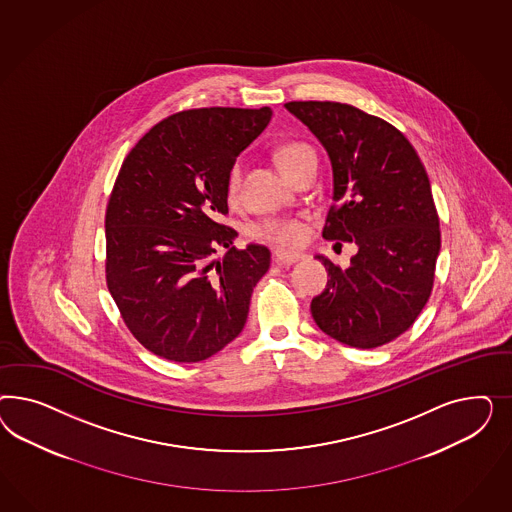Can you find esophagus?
Instances as JSON below:
<instances>
[{
  "instance_id": "esophagus-1",
  "label": "esophagus",
  "mask_w": 512,
  "mask_h": 512,
  "mask_svg": "<svg viewBox=\"0 0 512 512\" xmlns=\"http://www.w3.org/2000/svg\"><path fill=\"white\" fill-rule=\"evenodd\" d=\"M304 255L298 251H285V249H276L274 251V261L279 264H293L302 261Z\"/></svg>"
}]
</instances>
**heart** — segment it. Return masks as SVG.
Returning <instances> with one entry per match:
<instances>
[{
  "instance_id": "b5f03b06",
  "label": "heart",
  "mask_w": 512,
  "mask_h": 512,
  "mask_svg": "<svg viewBox=\"0 0 512 512\" xmlns=\"http://www.w3.org/2000/svg\"><path fill=\"white\" fill-rule=\"evenodd\" d=\"M276 155H278L281 169L287 174H293L306 161L317 159L315 150L308 142H302V140H291V142L281 144ZM242 174H244V161H242V157H236L227 171V193L231 197L238 193ZM251 236L261 242L289 248V246L300 244L306 238V223L302 217H268L251 227Z\"/></svg>"
}]
</instances>
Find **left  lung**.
<instances>
[{"label":"left lung","mask_w":512,"mask_h":512,"mask_svg":"<svg viewBox=\"0 0 512 512\" xmlns=\"http://www.w3.org/2000/svg\"><path fill=\"white\" fill-rule=\"evenodd\" d=\"M285 109L310 127L332 163L323 238L358 246L345 270L317 255L330 279L311 300V315L349 347L385 345L415 323L434 287L441 233L426 169L402 131L353 105L291 101Z\"/></svg>","instance_id":"1"}]
</instances>
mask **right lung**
I'll use <instances>...</instances> for the list:
<instances>
[{
	"instance_id": "obj_1",
	"label": "right lung",
	"mask_w": 512,
	"mask_h": 512,
	"mask_svg": "<svg viewBox=\"0 0 512 512\" xmlns=\"http://www.w3.org/2000/svg\"><path fill=\"white\" fill-rule=\"evenodd\" d=\"M270 107L172 114L127 154L110 193L107 285L125 326L154 355L201 362L242 332L270 251L236 249L227 171L264 131ZM217 247L228 253L214 260Z\"/></svg>"
}]
</instances>
